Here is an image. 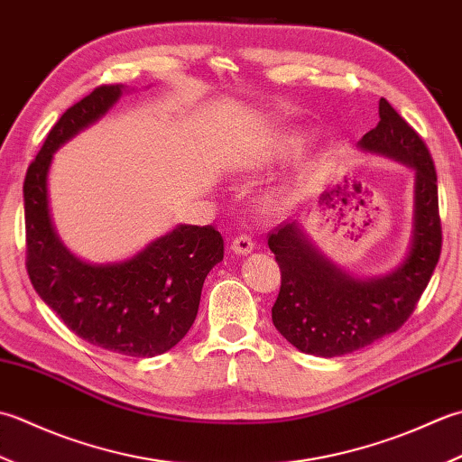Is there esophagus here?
Segmentation results:
<instances>
[{
  "instance_id": "esophagus-1",
  "label": "esophagus",
  "mask_w": 462,
  "mask_h": 462,
  "mask_svg": "<svg viewBox=\"0 0 462 462\" xmlns=\"http://www.w3.org/2000/svg\"><path fill=\"white\" fill-rule=\"evenodd\" d=\"M255 249V243L249 237V235H239V237H235L231 243V251L237 253V255H247Z\"/></svg>"
}]
</instances>
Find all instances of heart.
<instances>
[{
  "label": "heart",
  "instance_id": "b5f03b06",
  "mask_svg": "<svg viewBox=\"0 0 462 462\" xmlns=\"http://www.w3.org/2000/svg\"><path fill=\"white\" fill-rule=\"evenodd\" d=\"M287 145L289 147H299L300 145V137H287Z\"/></svg>",
  "mask_w": 462,
  "mask_h": 462
}]
</instances>
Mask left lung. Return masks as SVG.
I'll return each mask as SVG.
<instances>
[{
    "instance_id": "1",
    "label": "left lung",
    "mask_w": 462,
    "mask_h": 462,
    "mask_svg": "<svg viewBox=\"0 0 462 462\" xmlns=\"http://www.w3.org/2000/svg\"><path fill=\"white\" fill-rule=\"evenodd\" d=\"M379 117L359 147L415 171L411 247L387 275L356 279L317 251L297 221L273 229L269 249L281 269L273 325L300 353L341 356L399 331L439 263L442 231L435 163L425 141L387 99L379 101Z\"/></svg>"
}]
</instances>
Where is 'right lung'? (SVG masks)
<instances>
[{
  "mask_svg": "<svg viewBox=\"0 0 462 462\" xmlns=\"http://www.w3.org/2000/svg\"><path fill=\"white\" fill-rule=\"evenodd\" d=\"M124 86H101L51 127L25 173L27 275L37 295L83 341L127 356H155L181 341L199 310L207 273L223 261L213 225H177L127 261L91 265L53 227L47 173L53 153L113 107Z\"/></svg>",
  "mask_w": 462,
  "mask_h": 462,
  "instance_id": "right-lung-1",
  "label": "right lung"
}]
</instances>
